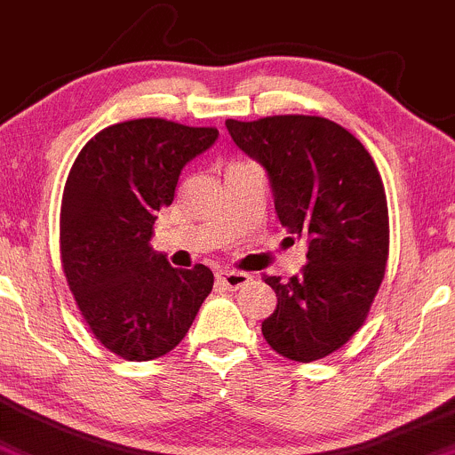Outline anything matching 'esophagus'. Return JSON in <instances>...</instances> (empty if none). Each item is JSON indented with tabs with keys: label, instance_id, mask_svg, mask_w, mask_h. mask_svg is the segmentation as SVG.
<instances>
[{
	"label": "esophagus",
	"instance_id": "obj_1",
	"mask_svg": "<svg viewBox=\"0 0 455 455\" xmlns=\"http://www.w3.org/2000/svg\"><path fill=\"white\" fill-rule=\"evenodd\" d=\"M215 281H218V285H222V288L227 290H240L243 285H248L251 275L240 270H220L218 275H215Z\"/></svg>",
	"mask_w": 455,
	"mask_h": 455
}]
</instances>
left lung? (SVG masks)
Returning <instances> with one entry per match:
<instances>
[{
  "label": "left lung",
  "mask_w": 455,
  "mask_h": 455,
  "mask_svg": "<svg viewBox=\"0 0 455 455\" xmlns=\"http://www.w3.org/2000/svg\"><path fill=\"white\" fill-rule=\"evenodd\" d=\"M227 128L266 167L285 231L307 242L299 275H264L276 309L261 333L288 360H323L364 324L384 281L390 222L379 172L362 141L331 119L272 115L227 119Z\"/></svg>",
  "instance_id": "left-lung-1"
}]
</instances>
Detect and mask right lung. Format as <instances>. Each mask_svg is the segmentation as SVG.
<instances>
[{"label": "right lung", "instance_id": "add662e5", "mask_svg": "<svg viewBox=\"0 0 455 455\" xmlns=\"http://www.w3.org/2000/svg\"><path fill=\"white\" fill-rule=\"evenodd\" d=\"M218 128L164 117L113 124L84 143L60 203V264L95 340L128 362L165 355L188 336L213 272L172 267L150 248L156 212Z\"/></svg>", "mask_w": 455, "mask_h": 455}]
</instances>
